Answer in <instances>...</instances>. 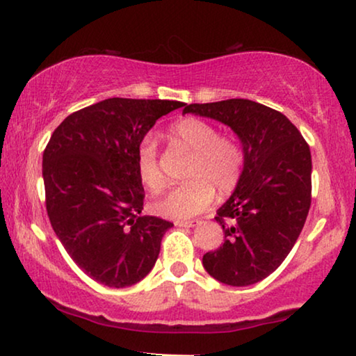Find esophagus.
<instances>
[{
	"label": "esophagus",
	"instance_id": "obj_1",
	"mask_svg": "<svg viewBox=\"0 0 356 356\" xmlns=\"http://www.w3.org/2000/svg\"><path fill=\"white\" fill-rule=\"evenodd\" d=\"M177 227H184V228H191L196 225H201V220H177L175 222Z\"/></svg>",
	"mask_w": 356,
	"mask_h": 356
}]
</instances>
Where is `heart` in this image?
I'll return each instance as SVG.
<instances>
[{
	"mask_svg": "<svg viewBox=\"0 0 356 356\" xmlns=\"http://www.w3.org/2000/svg\"><path fill=\"white\" fill-rule=\"evenodd\" d=\"M170 136L193 152L189 181L160 193L154 199L152 209L167 218H189L211 206L216 191L227 196L238 186L245 168V150L235 138L220 136L212 123L194 116L178 120L170 128ZM136 167L144 186H162L163 175L152 138H145L139 144Z\"/></svg>",
	"mask_w": 356,
	"mask_h": 356,
	"instance_id": "obj_1",
	"label": "heart"
}]
</instances>
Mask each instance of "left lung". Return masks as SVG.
<instances>
[{"label": "left lung", "instance_id": "obj_1", "mask_svg": "<svg viewBox=\"0 0 356 356\" xmlns=\"http://www.w3.org/2000/svg\"><path fill=\"white\" fill-rule=\"evenodd\" d=\"M193 113L232 128L245 168L216 220L225 243L202 257L213 279L232 286L257 284L279 267L298 240L311 206V152L280 111L246 99L184 104Z\"/></svg>", "mask_w": 356, "mask_h": 356}]
</instances>
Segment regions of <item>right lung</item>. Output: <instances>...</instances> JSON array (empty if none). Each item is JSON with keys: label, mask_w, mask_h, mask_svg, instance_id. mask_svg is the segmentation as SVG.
I'll return each instance as SVG.
<instances>
[{"label": "right lung", "mask_w": 356, "mask_h": 356, "mask_svg": "<svg viewBox=\"0 0 356 356\" xmlns=\"http://www.w3.org/2000/svg\"><path fill=\"white\" fill-rule=\"evenodd\" d=\"M183 105L113 97L70 115L51 134L42 163L48 217L67 254L95 282L123 289L155 266L173 223L140 216L136 152L155 121Z\"/></svg>", "instance_id": "1"}]
</instances>
